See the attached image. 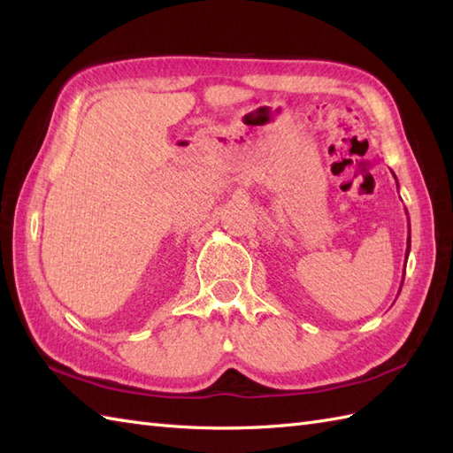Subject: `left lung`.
Here are the masks:
<instances>
[{
    "instance_id": "1",
    "label": "left lung",
    "mask_w": 453,
    "mask_h": 453,
    "mask_svg": "<svg viewBox=\"0 0 453 453\" xmlns=\"http://www.w3.org/2000/svg\"><path fill=\"white\" fill-rule=\"evenodd\" d=\"M395 180H397V177H395ZM409 251H411V234H409V237H407V257H409ZM401 292V290H399Z\"/></svg>"
}]
</instances>
